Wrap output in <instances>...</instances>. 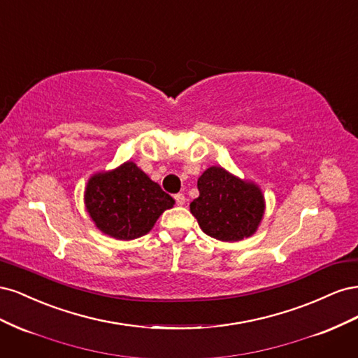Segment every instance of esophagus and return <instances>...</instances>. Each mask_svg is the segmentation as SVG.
I'll use <instances>...</instances> for the list:
<instances>
[{"mask_svg": "<svg viewBox=\"0 0 358 358\" xmlns=\"http://www.w3.org/2000/svg\"><path fill=\"white\" fill-rule=\"evenodd\" d=\"M175 200H176V204H178V206H183V204H185V201H187L185 196H183L182 192L176 194V196H175Z\"/></svg>", "mask_w": 358, "mask_h": 358, "instance_id": "34e87169", "label": "esophagus"}]
</instances>
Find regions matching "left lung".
Listing matches in <instances>:
<instances>
[{
  "label": "left lung",
  "mask_w": 358,
  "mask_h": 358,
  "mask_svg": "<svg viewBox=\"0 0 358 358\" xmlns=\"http://www.w3.org/2000/svg\"><path fill=\"white\" fill-rule=\"evenodd\" d=\"M197 188L200 196L189 210L206 234L221 242H239L258 230L266 200L257 183L212 166L199 178Z\"/></svg>",
  "instance_id": "8db88e82"
}]
</instances>
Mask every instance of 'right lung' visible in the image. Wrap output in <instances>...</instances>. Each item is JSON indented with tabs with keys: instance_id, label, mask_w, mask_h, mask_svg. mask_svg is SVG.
<instances>
[{
	"instance_id": "1",
	"label": "right lung",
	"mask_w": 358,
	"mask_h": 358,
	"mask_svg": "<svg viewBox=\"0 0 358 358\" xmlns=\"http://www.w3.org/2000/svg\"><path fill=\"white\" fill-rule=\"evenodd\" d=\"M83 197L96 229L116 241H133L148 234L162 212L175 204L133 161L94 173Z\"/></svg>"
}]
</instances>
